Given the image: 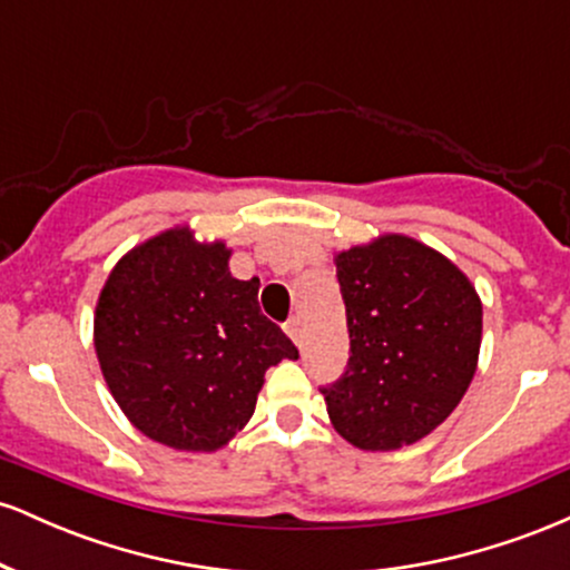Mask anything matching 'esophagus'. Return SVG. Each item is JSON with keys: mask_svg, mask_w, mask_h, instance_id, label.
<instances>
[{"mask_svg": "<svg viewBox=\"0 0 570 570\" xmlns=\"http://www.w3.org/2000/svg\"><path fill=\"white\" fill-rule=\"evenodd\" d=\"M284 330H286V335H289V337L294 340V343H297V345L303 343V322H299L297 316H292L289 322L284 324Z\"/></svg>", "mask_w": 570, "mask_h": 570, "instance_id": "esophagus-1", "label": "esophagus"}]
</instances>
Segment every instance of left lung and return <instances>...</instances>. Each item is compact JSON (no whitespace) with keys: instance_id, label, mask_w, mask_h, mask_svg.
Listing matches in <instances>:
<instances>
[{"instance_id":"1","label":"left lung","mask_w":570,"mask_h":570,"mask_svg":"<svg viewBox=\"0 0 570 570\" xmlns=\"http://www.w3.org/2000/svg\"><path fill=\"white\" fill-rule=\"evenodd\" d=\"M351 358L322 385L332 426L362 450H396L458 407L476 370L482 303L434 248L383 235L337 254Z\"/></svg>"}]
</instances>
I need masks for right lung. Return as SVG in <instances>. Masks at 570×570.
<instances>
[{"instance_id":"obj_1","label":"right lung","mask_w":570,"mask_h":570,"mask_svg":"<svg viewBox=\"0 0 570 570\" xmlns=\"http://www.w3.org/2000/svg\"><path fill=\"white\" fill-rule=\"evenodd\" d=\"M225 244L187 227L128 252L104 284L94 340L115 402L149 440L217 450L252 417L265 372L297 358L259 311V278L238 281Z\"/></svg>"}]
</instances>
